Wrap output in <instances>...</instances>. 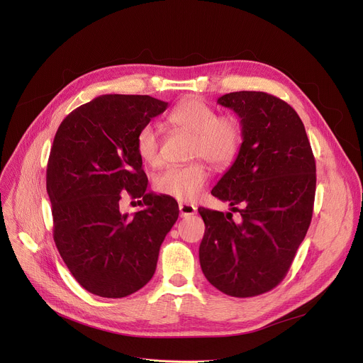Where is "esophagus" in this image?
Returning a JSON list of instances; mask_svg holds the SVG:
<instances>
[{"label":"esophagus","instance_id":"obj_1","mask_svg":"<svg viewBox=\"0 0 363 363\" xmlns=\"http://www.w3.org/2000/svg\"><path fill=\"white\" fill-rule=\"evenodd\" d=\"M196 207H194L192 204H186V203H181L179 204V214L181 217H189L192 214H195Z\"/></svg>","mask_w":363,"mask_h":363}]
</instances>
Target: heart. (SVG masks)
Segmentation results:
<instances>
[{"label": "heart", "mask_w": 363, "mask_h": 363, "mask_svg": "<svg viewBox=\"0 0 363 363\" xmlns=\"http://www.w3.org/2000/svg\"><path fill=\"white\" fill-rule=\"evenodd\" d=\"M168 121L174 127L192 135L191 157H204L217 168L228 167L242 147L243 136L239 121L217 111L200 98H186L172 108ZM136 153L146 164L160 163V133L155 124L139 128L135 140ZM210 178L208 168L201 160L182 167H169L155 177L153 186L159 194L178 201H195Z\"/></svg>", "instance_id": "b5f03b06"}]
</instances>
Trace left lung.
I'll return each instance as SVG.
<instances>
[{"mask_svg": "<svg viewBox=\"0 0 363 363\" xmlns=\"http://www.w3.org/2000/svg\"><path fill=\"white\" fill-rule=\"evenodd\" d=\"M217 103L239 116L243 142L211 194L240 220L199 208L200 263L213 286L246 298L271 291L289 271L313 217L315 160L301 118L281 98L239 91Z\"/></svg>", "mask_w": 363, "mask_h": 363, "instance_id": "obj_1", "label": "left lung"}]
</instances>
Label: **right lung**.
<instances>
[{"instance_id":"right-lung-1","label":"right lung","mask_w":363,"mask_h":363,"mask_svg":"<svg viewBox=\"0 0 363 363\" xmlns=\"http://www.w3.org/2000/svg\"><path fill=\"white\" fill-rule=\"evenodd\" d=\"M167 107L149 95H101L67 116L55 135L46 171L53 239L72 277L94 295L123 298L143 288L178 220L174 199L146 192L135 147L139 128ZM125 191L145 207L131 218L119 213Z\"/></svg>"}]
</instances>
